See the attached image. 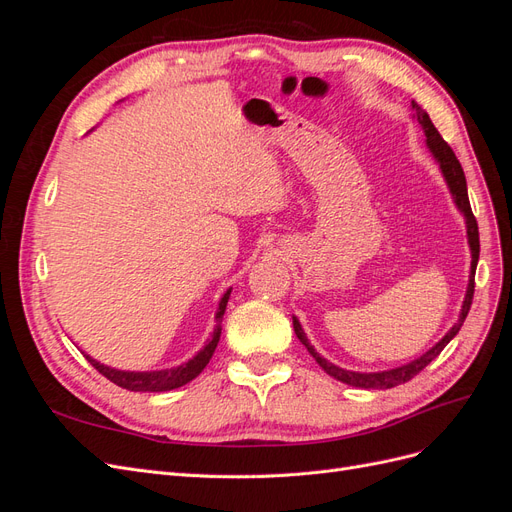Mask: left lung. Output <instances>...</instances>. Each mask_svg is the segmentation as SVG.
Masks as SVG:
<instances>
[{
    "instance_id": "obj_1",
    "label": "left lung",
    "mask_w": 512,
    "mask_h": 512,
    "mask_svg": "<svg viewBox=\"0 0 512 512\" xmlns=\"http://www.w3.org/2000/svg\"><path fill=\"white\" fill-rule=\"evenodd\" d=\"M412 111H414V119L418 121V126L423 128L425 136H427V149L433 156V160L438 162L440 170H442V177L448 185V190H451V196L455 200L457 209L463 213V218H466V230H468V243H470V252H472V265H470V280H468V288H466V297H463V303H461V312H459V318L457 322L453 324L451 329H448V333L440 339V342L436 346H431L425 354L416 356L414 361L406 363V365H399V367H393V369H384V371H350V369H344V367H337L335 363L327 361L324 356H320L316 352V348L309 344V339L301 327V322L297 316H292V327H294V333H297V337L301 339V344L307 348V352L314 356L316 363L327 371L329 376H333L335 380L344 382V384H350V386H356V389H393V386L397 384H404L408 380H412L418 371L425 369L436 356L446 348V344L451 342V339L459 333L463 320H466L468 312H470V305H472V297H474V273H476V265H478V252H480V243H478V224H476V218L472 215V209H470V198H468V185H466V175H463V168L459 164V160L455 158L453 149L446 145L444 138L440 136V132L436 130V126H433L427 111H423L421 106H418L414 100H412Z\"/></svg>"
}]
</instances>
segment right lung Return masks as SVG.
<instances>
[{"mask_svg": "<svg viewBox=\"0 0 512 512\" xmlns=\"http://www.w3.org/2000/svg\"><path fill=\"white\" fill-rule=\"evenodd\" d=\"M230 292L232 288H228L224 292V297L218 303V312H215V329L211 333V337L207 339V344L200 348L192 359H188L185 363L177 365V367H168V369H156V371H126V369H115V367H108L100 361H96L94 356H87V361L94 365L102 376H106L111 382H115L121 389H128V391H141V393H164V391H173L179 389V386L188 384L190 380H194L200 371L207 367V363L211 361V356L218 348L220 342V335H222V318L226 312V305L230 299Z\"/></svg>", "mask_w": 512, "mask_h": 512, "instance_id": "right-lung-1", "label": "right lung"}]
</instances>
